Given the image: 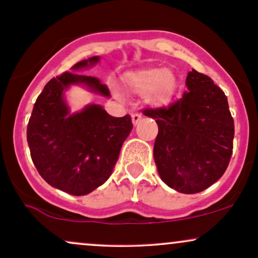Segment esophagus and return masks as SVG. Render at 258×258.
Wrapping results in <instances>:
<instances>
[{"label": "esophagus", "instance_id": "obj_1", "mask_svg": "<svg viewBox=\"0 0 258 258\" xmlns=\"http://www.w3.org/2000/svg\"><path fill=\"white\" fill-rule=\"evenodd\" d=\"M142 120V115L139 112H133L132 114V122L133 125H137L139 121Z\"/></svg>", "mask_w": 258, "mask_h": 258}]
</instances>
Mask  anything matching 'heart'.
Wrapping results in <instances>:
<instances>
[{
    "instance_id": "1",
    "label": "heart",
    "mask_w": 258,
    "mask_h": 258,
    "mask_svg": "<svg viewBox=\"0 0 258 258\" xmlns=\"http://www.w3.org/2000/svg\"><path fill=\"white\" fill-rule=\"evenodd\" d=\"M126 85L136 93H147L152 104H165L172 97L176 78L166 69H148L127 75Z\"/></svg>"
}]
</instances>
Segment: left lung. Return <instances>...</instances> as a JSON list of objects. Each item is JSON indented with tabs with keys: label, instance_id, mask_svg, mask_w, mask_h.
<instances>
[{
	"label": "left lung",
	"instance_id": "left-lung-1",
	"mask_svg": "<svg viewBox=\"0 0 258 258\" xmlns=\"http://www.w3.org/2000/svg\"><path fill=\"white\" fill-rule=\"evenodd\" d=\"M188 92L168 106L144 108L159 132L154 160L161 179L174 190H205L226 172L233 153L234 120L224 92L205 74L191 70Z\"/></svg>",
	"mask_w": 258,
	"mask_h": 258
}]
</instances>
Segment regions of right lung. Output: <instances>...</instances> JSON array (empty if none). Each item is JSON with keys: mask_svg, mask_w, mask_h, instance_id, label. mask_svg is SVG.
<instances>
[{"mask_svg": "<svg viewBox=\"0 0 258 258\" xmlns=\"http://www.w3.org/2000/svg\"><path fill=\"white\" fill-rule=\"evenodd\" d=\"M99 57L79 61L73 72L96 64ZM85 84L109 97L106 85L96 76L65 72L47 82L29 119L26 138L32 162L48 184L73 195H86L110 177L133 125L128 114L114 117L100 105L69 114L63 91Z\"/></svg>", "mask_w": 258, "mask_h": 258, "instance_id": "obj_1", "label": "right lung"}]
</instances>
